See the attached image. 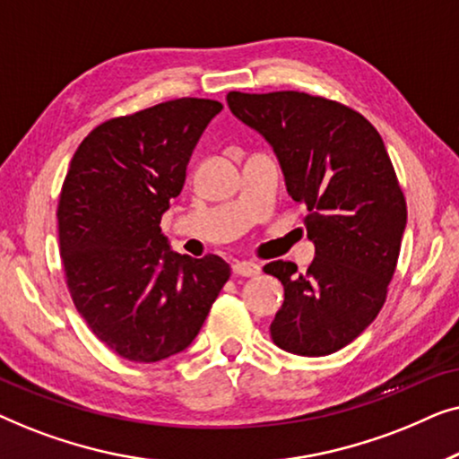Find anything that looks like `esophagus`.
<instances>
[{
  "label": "esophagus",
  "instance_id": "34e87169",
  "mask_svg": "<svg viewBox=\"0 0 459 459\" xmlns=\"http://www.w3.org/2000/svg\"><path fill=\"white\" fill-rule=\"evenodd\" d=\"M231 269H234L236 275H242V278H255V275L261 273V265H256L253 261H236Z\"/></svg>",
  "mask_w": 459,
  "mask_h": 459
}]
</instances>
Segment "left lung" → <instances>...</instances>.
<instances>
[{
    "label": "left lung",
    "instance_id": "obj_1",
    "mask_svg": "<svg viewBox=\"0 0 459 459\" xmlns=\"http://www.w3.org/2000/svg\"><path fill=\"white\" fill-rule=\"evenodd\" d=\"M228 104L272 143L288 194L309 211V269L263 267L284 286L273 342L303 357L336 353L374 322L397 269L407 204L385 142L357 110L305 91H230Z\"/></svg>",
    "mask_w": 459,
    "mask_h": 459
}]
</instances>
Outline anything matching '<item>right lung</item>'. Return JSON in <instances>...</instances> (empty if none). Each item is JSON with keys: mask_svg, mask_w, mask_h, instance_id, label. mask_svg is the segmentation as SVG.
<instances>
[{"mask_svg": "<svg viewBox=\"0 0 459 459\" xmlns=\"http://www.w3.org/2000/svg\"><path fill=\"white\" fill-rule=\"evenodd\" d=\"M221 102L179 98L115 117L81 142L58 203L60 256L79 316L123 359L190 347L230 280L221 256L169 250L160 217Z\"/></svg>", "mask_w": 459, "mask_h": 459, "instance_id": "add662e5", "label": "right lung"}]
</instances>
